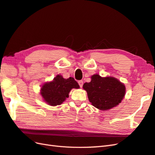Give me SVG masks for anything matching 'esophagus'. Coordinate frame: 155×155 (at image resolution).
<instances>
[{
	"label": "esophagus",
	"mask_w": 155,
	"mask_h": 155,
	"mask_svg": "<svg viewBox=\"0 0 155 155\" xmlns=\"http://www.w3.org/2000/svg\"><path fill=\"white\" fill-rule=\"evenodd\" d=\"M78 84H79V85H80V87L81 88L83 87V85H84V81H83L82 80H80V81H78Z\"/></svg>",
	"instance_id": "esophagus-1"
}]
</instances>
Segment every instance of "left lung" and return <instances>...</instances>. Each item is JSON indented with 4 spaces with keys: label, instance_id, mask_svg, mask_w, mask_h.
Returning a JSON list of instances; mask_svg holds the SVG:
<instances>
[{
    "label": "left lung",
    "instance_id": "1",
    "mask_svg": "<svg viewBox=\"0 0 155 155\" xmlns=\"http://www.w3.org/2000/svg\"><path fill=\"white\" fill-rule=\"evenodd\" d=\"M91 81L85 83L83 88L87 93L93 106L101 110H109L122 102L126 93L125 85L114 77L91 76Z\"/></svg>",
    "mask_w": 155,
    "mask_h": 155
}]
</instances>
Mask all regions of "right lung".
<instances>
[{
    "instance_id": "1",
    "label": "right lung",
    "mask_w": 155,
    "mask_h": 155,
    "mask_svg": "<svg viewBox=\"0 0 155 155\" xmlns=\"http://www.w3.org/2000/svg\"><path fill=\"white\" fill-rule=\"evenodd\" d=\"M73 88H80V85L73 78L64 79L61 75H57L52 81L42 85L40 93L48 104L57 106L69 97V93Z\"/></svg>"
}]
</instances>
